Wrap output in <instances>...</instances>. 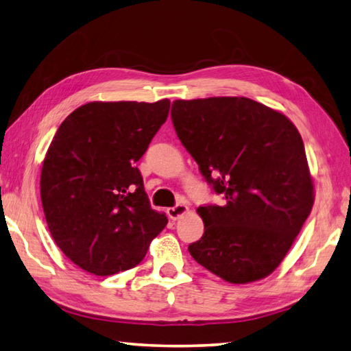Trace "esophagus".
I'll use <instances>...</instances> for the list:
<instances>
[{
    "label": "esophagus",
    "instance_id": "obj_1",
    "mask_svg": "<svg viewBox=\"0 0 351 351\" xmlns=\"http://www.w3.org/2000/svg\"><path fill=\"white\" fill-rule=\"evenodd\" d=\"M189 211V207L185 204H176L175 207H171L167 210V215L171 219V221H176V219H180L181 216H184L185 213Z\"/></svg>",
    "mask_w": 351,
    "mask_h": 351
}]
</instances>
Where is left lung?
Listing matches in <instances>:
<instances>
[{"mask_svg": "<svg viewBox=\"0 0 351 351\" xmlns=\"http://www.w3.org/2000/svg\"><path fill=\"white\" fill-rule=\"evenodd\" d=\"M171 123L225 204L199 207L205 231L189 245L199 265L230 283L276 269L311 215L313 184L293 123L246 97L176 100Z\"/></svg>", "mask_w": 351, "mask_h": 351, "instance_id": "8db88e82", "label": "left lung"}]
</instances>
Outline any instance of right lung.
Here are the masks:
<instances>
[{"label":"right lung","mask_w":351,"mask_h":351,"mask_svg":"<svg viewBox=\"0 0 351 351\" xmlns=\"http://www.w3.org/2000/svg\"><path fill=\"white\" fill-rule=\"evenodd\" d=\"M170 100L91 101L62 121L40 171L51 237L86 272L112 276L146 256L166 215L152 210L136 161L167 120Z\"/></svg>","instance_id":"right-lung-1"}]
</instances>
